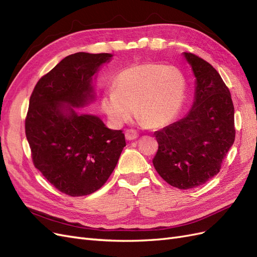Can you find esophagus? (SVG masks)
Here are the masks:
<instances>
[{"label": "esophagus", "mask_w": 257, "mask_h": 257, "mask_svg": "<svg viewBox=\"0 0 257 257\" xmlns=\"http://www.w3.org/2000/svg\"><path fill=\"white\" fill-rule=\"evenodd\" d=\"M137 137H138V133L134 130H127L125 132V138L127 141H134V139H136Z\"/></svg>", "instance_id": "34e87169"}]
</instances>
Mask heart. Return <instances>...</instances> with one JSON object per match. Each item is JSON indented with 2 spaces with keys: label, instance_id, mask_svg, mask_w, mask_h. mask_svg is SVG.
<instances>
[{
  "label": "heart",
  "instance_id": "obj_1",
  "mask_svg": "<svg viewBox=\"0 0 257 257\" xmlns=\"http://www.w3.org/2000/svg\"><path fill=\"white\" fill-rule=\"evenodd\" d=\"M185 91V78L177 67L143 63L118 74L113 89L104 92L100 106L115 126L133 118L136 108L143 125L161 127L180 111Z\"/></svg>",
  "mask_w": 257,
  "mask_h": 257
}]
</instances>
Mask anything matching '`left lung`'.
Here are the masks:
<instances>
[{
  "label": "left lung",
  "instance_id": "1",
  "mask_svg": "<svg viewBox=\"0 0 257 257\" xmlns=\"http://www.w3.org/2000/svg\"><path fill=\"white\" fill-rule=\"evenodd\" d=\"M183 56L195 76L194 102L184 118L155 132L159 149L152 162L168 184L188 190L220 172L236 131L230 92L220 74L195 54Z\"/></svg>",
  "mask_w": 257,
  "mask_h": 257
}]
</instances>
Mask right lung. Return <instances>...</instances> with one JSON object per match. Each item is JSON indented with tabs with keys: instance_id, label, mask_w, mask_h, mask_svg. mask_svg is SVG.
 <instances>
[{
	"instance_id": "1",
	"label": "right lung",
	"mask_w": 257,
	"mask_h": 257,
	"mask_svg": "<svg viewBox=\"0 0 257 257\" xmlns=\"http://www.w3.org/2000/svg\"><path fill=\"white\" fill-rule=\"evenodd\" d=\"M111 58V53L71 54L38 80L30 97L26 135L34 166L69 196L102 188L126 146L122 131L76 110L94 102L93 80Z\"/></svg>"
}]
</instances>
